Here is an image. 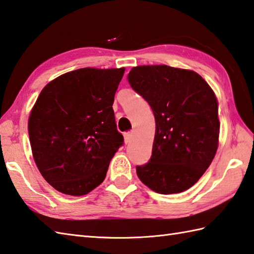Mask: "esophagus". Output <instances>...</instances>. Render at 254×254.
Here are the masks:
<instances>
[{
    "mask_svg": "<svg viewBox=\"0 0 254 254\" xmlns=\"http://www.w3.org/2000/svg\"><path fill=\"white\" fill-rule=\"evenodd\" d=\"M132 137H133L132 132H125V133H124V138H125V143L126 144L130 143L131 140H132Z\"/></svg>",
    "mask_w": 254,
    "mask_h": 254,
    "instance_id": "esophagus-1",
    "label": "esophagus"
}]
</instances>
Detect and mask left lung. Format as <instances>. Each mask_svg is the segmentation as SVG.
<instances>
[{
	"instance_id": "1",
	"label": "left lung",
	"mask_w": 254,
	"mask_h": 254,
	"mask_svg": "<svg viewBox=\"0 0 254 254\" xmlns=\"http://www.w3.org/2000/svg\"><path fill=\"white\" fill-rule=\"evenodd\" d=\"M132 89L151 106L156 120L152 156L137 175L159 194L184 192L208 169L218 149V101L195 71L138 65L128 74Z\"/></svg>"
}]
</instances>
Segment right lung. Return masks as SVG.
<instances>
[{
    "mask_svg": "<svg viewBox=\"0 0 254 254\" xmlns=\"http://www.w3.org/2000/svg\"><path fill=\"white\" fill-rule=\"evenodd\" d=\"M124 72L82 68L41 90L28 118L29 141L40 174L58 192L83 196L105 180L124 141L113 110Z\"/></svg>",
    "mask_w": 254,
    "mask_h": 254,
    "instance_id": "obj_1",
    "label": "right lung"
}]
</instances>
